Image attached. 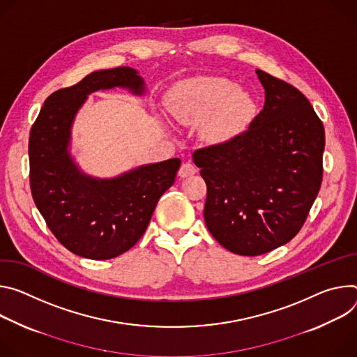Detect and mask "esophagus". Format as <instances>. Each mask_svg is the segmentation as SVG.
<instances>
[{"label":"esophagus","instance_id":"34e87169","mask_svg":"<svg viewBox=\"0 0 357 357\" xmlns=\"http://www.w3.org/2000/svg\"><path fill=\"white\" fill-rule=\"evenodd\" d=\"M195 172H197L195 166H194L192 163H190V162H185V163L181 165V167H180V170H178V176L184 178V177L192 176Z\"/></svg>","mask_w":357,"mask_h":357}]
</instances>
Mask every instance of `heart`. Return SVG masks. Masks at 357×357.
Returning a JSON list of instances; mask_svg holds the SVG:
<instances>
[{"label":"heart","instance_id":"heart-1","mask_svg":"<svg viewBox=\"0 0 357 357\" xmlns=\"http://www.w3.org/2000/svg\"><path fill=\"white\" fill-rule=\"evenodd\" d=\"M172 110L181 125L204 121L202 136L208 142H222L247 121L252 102L228 79L206 77L184 86Z\"/></svg>","mask_w":357,"mask_h":357}]
</instances>
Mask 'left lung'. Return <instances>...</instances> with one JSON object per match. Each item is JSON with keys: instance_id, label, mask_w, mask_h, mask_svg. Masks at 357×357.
<instances>
[{"instance_id": "1", "label": "left lung", "mask_w": 357, "mask_h": 357, "mask_svg": "<svg viewBox=\"0 0 357 357\" xmlns=\"http://www.w3.org/2000/svg\"><path fill=\"white\" fill-rule=\"evenodd\" d=\"M264 109L228 142L195 150L207 184L204 220L228 251L255 257L287 243L302 228L324 176L325 129L292 85L257 69Z\"/></svg>"}]
</instances>
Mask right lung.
<instances>
[{
    "label": "right lung",
    "mask_w": 357,
    "mask_h": 357,
    "mask_svg": "<svg viewBox=\"0 0 357 357\" xmlns=\"http://www.w3.org/2000/svg\"><path fill=\"white\" fill-rule=\"evenodd\" d=\"M116 86L144 93V81L136 69L92 72L48 96L29 133L35 206L66 250L89 259L119 257L142 238L158 199L173 185L181 165L180 158H169L114 178H96L76 166L68 149L75 116L88 95Z\"/></svg>",
    "instance_id": "right-lung-1"
}]
</instances>
